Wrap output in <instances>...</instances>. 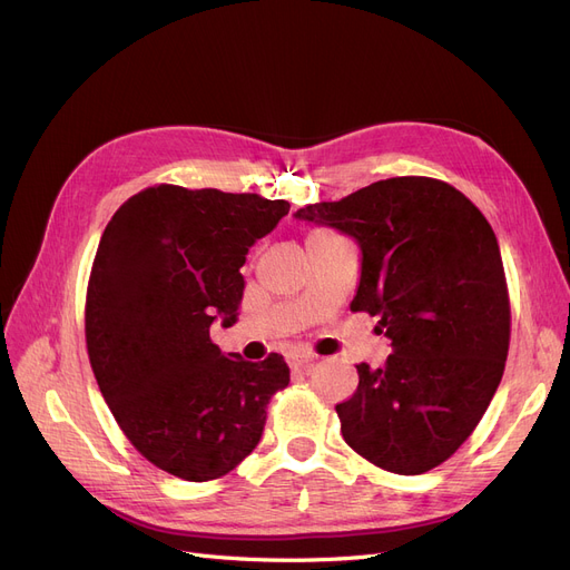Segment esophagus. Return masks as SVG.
Instances as JSON below:
<instances>
[{
    "label": "esophagus",
    "mask_w": 570,
    "mask_h": 570,
    "mask_svg": "<svg viewBox=\"0 0 570 570\" xmlns=\"http://www.w3.org/2000/svg\"><path fill=\"white\" fill-rule=\"evenodd\" d=\"M314 360H317V356H314L312 352H303V354H296L291 360V366L293 368H309L312 364H314Z\"/></svg>",
    "instance_id": "esophagus-1"
}]
</instances>
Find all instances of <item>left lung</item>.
Returning <instances> with one entry per match:
<instances>
[{
	"mask_svg": "<svg viewBox=\"0 0 570 570\" xmlns=\"http://www.w3.org/2000/svg\"><path fill=\"white\" fill-rule=\"evenodd\" d=\"M360 244L354 312L377 317L385 366H356L335 406L347 446L394 474L449 460L487 413L510 350V298L495 232L449 183L402 176L298 208Z\"/></svg>",
	"mask_w": 570,
	"mask_h": 570,
	"instance_id": "8db88e82",
	"label": "left lung"
}]
</instances>
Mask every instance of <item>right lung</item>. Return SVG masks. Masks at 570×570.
Returning a JSON list of instances; mask_svg holds the SVG:
<instances>
[{
  "instance_id": "1",
  "label": "right lung",
  "mask_w": 570,
  "mask_h": 570,
  "mask_svg": "<svg viewBox=\"0 0 570 570\" xmlns=\"http://www.w3.org/2000/svg\"><path fill=\"white\" fill-rule=\"evenodd\" d=\"M284 199L157 185L105 227L87 291V350L136 451L185 481L235 470L258 446L284 356L246 362L210 343L237 322L248 248L288 214Z\"/></svg>"
}]
</instances>
